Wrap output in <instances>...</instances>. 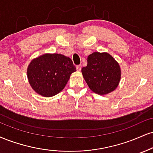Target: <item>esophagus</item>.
I'll list each match as a JSON object with an SVG mask.
<instances>
[{"instance_id":"34e87169","label":"esophagus","mask_w":153,"mask_h":153,"mask_svg":"<svg viewBox=\"0 0 153 153\" xmlns=\"http://www.w3.org/2000/svg\"><path fill=\"white\" fill-rule=\"evenodd\" d=\"M81 68H82L81 65H77V66H76V69H77V71H81Z\"/></svg>"}]
</instances>
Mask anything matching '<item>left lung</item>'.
<instances>
[{"label": "left lung", "mask_w": 153, "mask_h": 153, "mask_svg": "<svg viewBox=\"0 0 153 153\" xmlns=\"http://www.w3.org/2000/svg\"><path fill=\"white\" fill-rule=\"evenodd\" d=\"M81 71L90 89L99 95L115 91L120 80L118 62L108 53H92L88 57L87 66Z\"/></svg>", "instance_id": "1"}]
</instances>
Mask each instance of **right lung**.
<instances>
[{"label":"right lung","instance_id":"obj_1","mask_svg":"<svg viewBox=\"0 0 153 153\" xmlns=\"http://www.w3.org/2000/svg\"><path fill=\"white\" fill-rule=\"evenodd\" d=\"M76 68L68 57L63 55L44 54L29 64L27 75L29 83L38 94L52 97L63 90L71 73Z\"/></svg>","mask_w":153,"mask_h":153}]
</instances>
